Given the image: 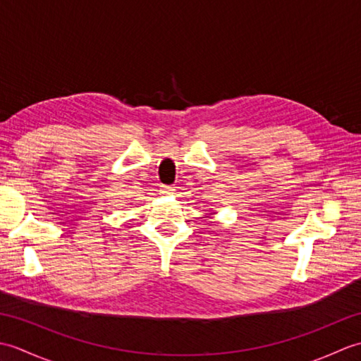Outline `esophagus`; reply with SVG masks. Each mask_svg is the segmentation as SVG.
<instances>
[{
    "label": "esophagus",
    "mask_w": 361,
    "mask_h": 361,
    "mask_svg": "<svg viewBox=\"0 0 361 361\" xmlns=\"http://www.w3.org/2000/svg\"><path fill=\"white\" fill-rule=\"evenodd\" d=\"M173 190H175V188L173 186H161V192L163 194H173Z\"/></svg>",
    "instance_id": "esophagus-1"
}]
</instances>
